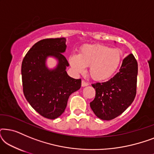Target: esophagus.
<instances>
[{
    "label": "esophagus",
    "instance_id": "1",
    "mask_svg": "<svg viewBox=\"0 0 154 154\" xmlns=\"http://www.w3.org/2000/svg\"><path fill=\"white\" fill-rule=\"evenodd\" d=\"M81 85H82V86H83V87H85V86H87V85H89V83H87V82L84 81V80H83V81H82Z\"/></svg>",
    "mask_w": 154,
    "mask_h": 154
}]
</instances>
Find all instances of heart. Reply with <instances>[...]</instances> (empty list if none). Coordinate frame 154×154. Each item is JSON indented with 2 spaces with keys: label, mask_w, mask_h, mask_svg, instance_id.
Returning a JSON list of instances; mask_svg holds the SVG:
<instances>
[{
  "label": "heart",
  "mask_w": 154,
  "mask_h": 154,
  "mask_svg": "<svg viewBox=\"0 0 154 154\" xmlns=\"http://www.w3.org/2000/svg\"><path fill=\"white\" fill-rule=\"evenodd\" d=\"M122 52L119 49L111 48L100 44L85 45L79 54H73L69 57V63L73 70L79 73L85 71L90 66L89 73L95 81H104L112 76L119 69Z\"/></svg>",
  "instance_id": "obj_1"
}]
</instances>
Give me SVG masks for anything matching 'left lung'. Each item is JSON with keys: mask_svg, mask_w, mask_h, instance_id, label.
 <instances>
[{"mask_svg": "<svg viewBox=\"0 0 154 154\" xmlns=\"http://www.w3.org/2000/svg\"><path fill=\"white\" fill-rule=\"evenodd\" d=\"M138 65L132 54L123 59L119 71L106 82L92 84L95 97L90 107L99 119L110 121L130 106L137 93Z\"/></svg>", "mask_w": 154, "mask_h": 154, "instance_id": "obj_1", "label": "left lung"}]
</instances>
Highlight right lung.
<instances>
[{"mask_svg": "<svg viewBox=\"0 0 154 154\" xmlns=\"http://www.w3.org/2000/svg\"><path fill=\"white\" fill-rule=\"evenodd\" d=\"M66 48V38H46L32 46L23 59L22 79L26 100L40 115L55 119L64 113L69 96L81 88V79L69 76V66L62 52ZM53 56L58 60L56 68L50 70L46 58Z\"/></svg>", "mask_w": 154, "mask_h": 154, "instance_id": "1", "label": "right lung"}]
</instances>
